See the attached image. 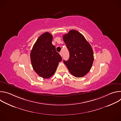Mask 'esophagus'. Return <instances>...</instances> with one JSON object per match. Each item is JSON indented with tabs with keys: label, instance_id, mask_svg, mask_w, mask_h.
I'll return each mask as SVG.
<instances>
[{
	"label": "esophagus",
	"instance_id": "34e87169",
	"mask_svg": "<svg viewBox=\"0 0 121 121\" xmlns=\"http://www.w3.org/2000/svg\"><path fill=\"white\" fill-rule=\"evenodd\" d=\"M59 54H60V56L62 57V56H63V53L62 52H60L59 53Z\"/></svg>",
	"mask_w": 121,
	"mask_h": 121
}]
</instances>
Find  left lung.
<instances>
[{
  "label": "left lung",
  "instance_id": "obj_1",
  "mask_svg": "<svg viewBox=\"0 0 121 121\" xmlns=\"http://www.w3.org/2000/svg\"><path fill=\"white\" fill-rule=\"evenodd\" d=\"M63 40L70 55L67 61L64 60V64L74 77H84L90 71L94 61L91 45L82 34L75 30L64 34Z\"/></svg>",
  "mask_w": 121,
  "mask_h": 121
}]
</instances>
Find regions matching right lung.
Segmentation results:
<instances>
[{
    "instance_id": "add662e5",
    "label": "right lung",
    "mask_w": 121,
    "mask_h": 121,
    "mask_svg": "<svg viewBox=\"0 0 121 121\" xmlns=\"http://www.w3.org/2000/svg\"><path fill=\"white\" fill-rule=\"evenodd\" d=\"M53 36L46 32L38 38L30 54L34 70L40 77L49 78L55 73L62 58L52 43Z\"/></svg>"
}]
</instances>
